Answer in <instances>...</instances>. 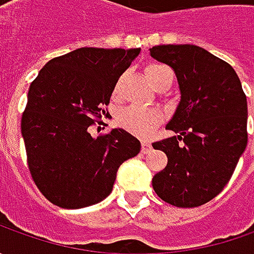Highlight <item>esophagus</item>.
Returning <instances> with one entry per match:
<instances>
[{"label": "esophagus", "mask_w": 254, "mask_h": 254, "mask_svg": "<svg viewBox=\"0 0 254 254\" xmlns=\"http://www.w3.org/2000/svg\"><path fill=\"white\" fill-rule=\"evenodd\" d=\"M152 147H151V142L148 141H142L141 142V152L142 154H148V152L151 151Z\"/></svg>", "instance_id": "1"}]
</instances>
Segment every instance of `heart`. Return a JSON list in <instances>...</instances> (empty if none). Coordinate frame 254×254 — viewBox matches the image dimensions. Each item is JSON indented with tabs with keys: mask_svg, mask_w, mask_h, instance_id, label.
<instances>
[{
	"mask_svg": "<svg viewBox=\"0 0 254 254\" xmlns=\"http://www.w3.org/2000/svg\"><path fill=\"white\" fill-rule=\"evenodd\" d=\"M167 70H170V69L164 64H151L145 67V74H147L150 83L154 84V82L161 76L162 72H167ZM161 120L162 116L160 112L141 109V107H135V106H130V107L122 110V113L117 117V122L123 128L137 137H148L160 126Z\"/></svg>",
	"mask_w": 254,
	"mask_h": 254,
	"instance_id": "obj_1",
	"label": "heart"
}]
</instances>
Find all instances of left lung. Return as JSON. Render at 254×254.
Instances as JSON below:
<instances>
[{
	"label": "left lung",
	"instance_id": "left-lung-1",
	"mask_svg": "<svg viewBox=\"0 0 254 254\" xmlns=\"http://www.w3.org/2000/svg\"><path fill=\"white\" fill-rule=\"evenodd\" d=\"M150 55L177 74L181 102L152 144L168 157L152 188L178 208L200 206L225 188L248 145V102L235 69L195 45H158Z\"/></svg>",
	"mask_w": 254,
	"mask_h": 254
}]
</instances>
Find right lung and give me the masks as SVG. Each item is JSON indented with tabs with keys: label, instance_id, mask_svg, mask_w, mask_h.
Listing matches in <instances>:
<instances>
[{
	"label": "right lung",
	"instance_id": "obj_1",
	"mask_svg": "<svg viewBox=\"0 0 254 254\" xmlns=\"http://www.w3.org/2000/svg\"><path fill=\"white\" fill-rule=\"evenodd\" d=\"M140 51L80 48L49 61L29 86L21 120L28 168L56 206L79 209L107 198L119 167L141 150L123 128L96 138L89 132Z\"/></svg>",
	"mask_w": 254,
	"mask_h": 254
}]
</instances>
